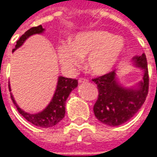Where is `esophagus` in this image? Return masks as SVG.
I'll use <instances>...</instances> for the list:
<instances>
[{
    "mask_svg": "<svg viewBox=\"0 0 157 157\" xmlns=\"http://www.w3.org/2000/svg\"><path fill=\"white\" fill-rule=\"evenodd\" d=\"M88 79H86V78H80L79 79H78V83L79 84H82V83H87L88 82Z\"/></svg>",
    "mask_w": 157,
    "mask_h": 157,
    "instance_id": "esophagus-1",
    "label": "esophagus"
}]
</instances>
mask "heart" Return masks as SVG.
Listing matches in <instances>:
<instances>
[{
	"instance_id": "heart-1",
	"label": "heart",
	"mask_w": 157,
	"mask_h": 157,
	"mask_svg": "<svg viewBox=\"0 0 157 157\" xmlns=\"http://www.w3.org/2000/svg\"><path fill=\"white\" fill-rule=\"evenodd\" d=\"M125 41L109 31H93L76 35L70 44L57 47V56L62 68L71 71L79 65L81 58H86V67L94 75L110 72L121 57Z\"/></svg>"
}]
</instances>
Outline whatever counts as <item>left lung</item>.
<instances>
[{"label": "left lung", "mask_w": 157, "mask_h": 157, "mask_svg": "<svg viewBox=\"0 0 157 157\" xmlns=\"http://www.w3.org/2000/svg\"><path fill=\"white\" fill-rule=\"evenodd\" d=\"M132 61L144 71L143 80L136 88L124 87L118 80L116 70L92 79L98 89V98L93 111L97 120L107 126H117L129 121L146 99L149 90L146 56L144 54L134 56Z\"/></svg>", "instance_id": "1"}]
</instances>
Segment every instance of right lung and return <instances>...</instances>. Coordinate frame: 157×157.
Listing matches in <instances>:
<instances>
[{
    "label": "right lung",
    "mask_w": 157,
    "mask_h": 157,
    "mask_svg": "<svg viewBox=\"0 0 157 157\" xmlns=\"http://www.w3.org/2000/svg\"><path fill=\"white\" fill-rule=\"evenodd\" d=\"M44 31V29L42 25L32 27L30 30L25 31V34H23L19 37V39L17 41V44L15 45L14 48L13 49V52H14L18 48L20 47L29 36L34 34H41ZM77 86H78L77 79L68 78L61 76L59 77L57 85H56V90L51 101L42 112L37 113H29L21 109L16 103L12 93H11V98L13 100V104L16 106L19 113L26 121L36 126L48 128V127L56 126V124H58L64 118L65 113H66V108H65L66 101L69 97L70 93L72 92V90L75 89ZM9 90L11 91L10 85H9Z\"/></svg>",
    "instance_id": "right-lung-1"
}]
</instances>
